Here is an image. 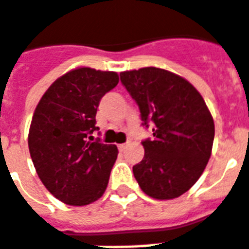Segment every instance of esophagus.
Listing matches in <instances>:
<instances>
[{
	"instance_id": "1",
	"label": "esophagus",
	"mask_w": 249,
	"mask_h": 249,
	"mask_svg": "<svg viewBox=\"0 0 249 249\" xmlns=\"http://www.w3.org/2000/svg\"><path fill=\"white\" fill-rule=\"evenodd\" d=\"M125 147H126V143H121V145H119V150H120V151H124Z\"/></svg>"
}]
</instances>
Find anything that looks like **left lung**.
<instances>
[{"instance_id":"obj_1","label":"left lung","mask_w":249,"mask_h":249,"mask_svg":"<svg viewBox=\"0 0 249 249\" xmlns=\"http://www.w3.org/2000/svg\"><path fill=\"white\" fill-rule=\"evenodd\" d=\"M141 112L142 125L153 124V136L142 141L145 155L133 166L138 185L147 196L171 200L200 179L214 141V121L205 100L180 75L159 68L120 73Z\"/></svg>"}]
</instances>
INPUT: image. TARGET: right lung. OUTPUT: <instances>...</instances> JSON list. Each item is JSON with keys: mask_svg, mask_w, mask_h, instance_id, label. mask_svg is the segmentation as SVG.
Here are the masks:
<instances>
[{"mask_svg": "<svg viewBox=\"0 0 249 249\" xmlns=\"http://www.w3.org/2000/svg\"><path fill=\"white\" fill-rule=\"evenodd\" d=\"M117 83L115 71L78 68L56 79L36 106L30 154L41 183L64 204L89 205L106 192L119 151L92 133L100 99Z\"/></svg>", "mask_w": 249, "mask_h": 249, "instance_id": "right-lung-1", "label": "right lung"}]
</instances>
